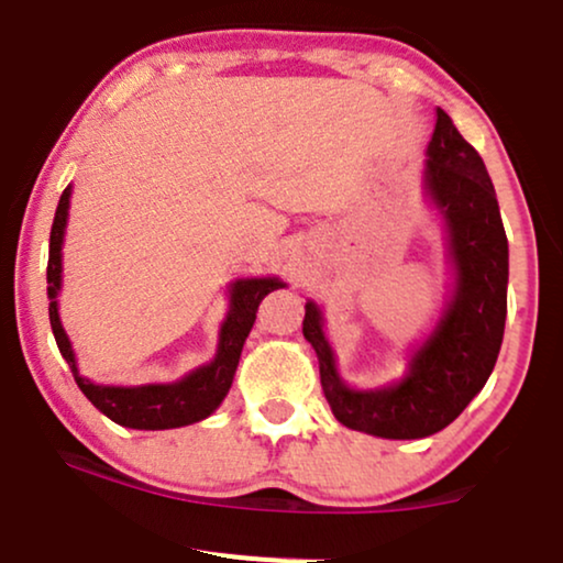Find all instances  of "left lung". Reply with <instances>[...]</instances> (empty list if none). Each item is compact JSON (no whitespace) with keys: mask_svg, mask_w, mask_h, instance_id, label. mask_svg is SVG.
Here are the masks:
<instances>
[{"mask_svg":"<svg viewBox=\"0 0 563 563\" xmlns=\"http://www.w3.org/2000/svg\"><path fill=\"white\" fill-rule=\"evenodd\" d=\"M428 196L444 214L457 291L411 373L378 391H354L334 373L321 313L305 305L302 332L318 354L321 387L340 424L382 439H424L455 422L496 367L507 321L509 247L496 190L479 152L439 108L428 146Z\"/></svg>","mask_w":563,"mask_h":563,"instance_id":"obj_1","label":"left lung"}]
</instances>
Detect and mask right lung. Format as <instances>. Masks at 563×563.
<instances>
[{
	"instance_id": "obj_1",
	"label": "right lung",
	"mask_w": 563,
	"mask_h": 563,
	"mask_svg": "<svg viewBox=\"0 0 563 563\" xmlns=\"http://www.w3.org/2000/svg\"><path fill=\"white\" fill-rule=\"evenodd\" d=\"M67 207H70V187H65L56 207L54 225H51V245H48V297L56 299L62 280V236H65L67 223ZM283 283L264 277V280H240L231 288V310L225 318L223 329H220V349L212 365L198 367L190 376L181 378L176 384H150V387H98V384L87 382L78 376L76 356H73L70 340H67L65 329L59 323L56 313V302L48 305L51 329H54L56 345L59 354L65 356L70 365L73 376H76L78 389L89 397L95 408L106 413L111 422L122 424V428L135 430H168L181 428V424H192L198 419L209 417L220 400L229 391L234 382L236 365H240L242 345L253 329L255 313H258L261 299L269 291L280 288Z\"/></svg>"
}]
</instances>
